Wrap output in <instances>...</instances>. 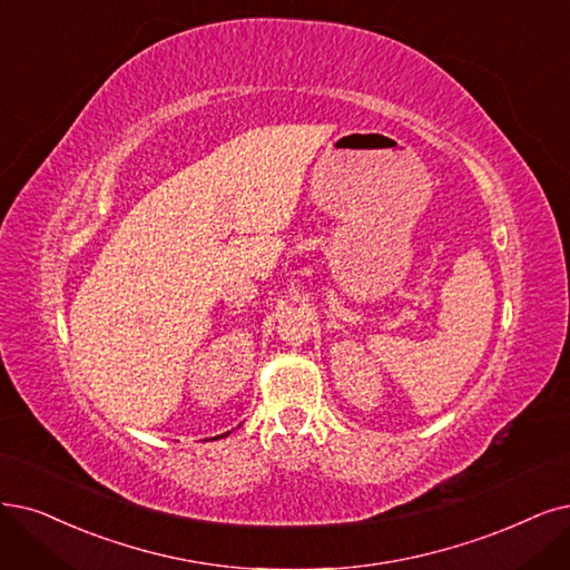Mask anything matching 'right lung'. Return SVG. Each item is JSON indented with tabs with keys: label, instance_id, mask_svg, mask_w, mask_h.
I'll list each match as a JSON object with an SVG mask.
<instances>
[{
	"label": "right lung",
	"instance_id": "right-lung-1",
	"mask_svg": "<svg viewBox=\"0 0 570 570\" xmlns=\"http://www.w3.org/2000/svg\"><path fill=\"white\" fill-rule=\"evenodd\" d=\"M227 434H229V432H225V434H220V436H227ZM216 439H218V436H216Z\"/></svg>",
	"mask_w": 570,
	"mask_h": 570
}]
</instances>
